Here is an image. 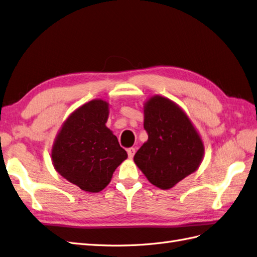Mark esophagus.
<instances>
[{
    "label": "esophagus",
    "mask_w": 257,
    "mask_h": 257,
    "mask_svg": "<svg viewBox=\"0 0 257 257\" xmlns=\"http://www.w3.org/2000/svg\"><path fill=\"white\" fill-rule=\"evenodd\" d=\"M127 153H128V157L129 158H133L135 156V154H136V149L130 148V149L127 150Z\"/></svg>",
    "instance_id": "34e87169"
}]
</instances>
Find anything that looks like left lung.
Returning a JSON list of instances; mask_svg holds the SVG:
<instances>
[{
	"label": "left lung",
	"mask_w": 257,
	"mask_h": 257,
	"mask_svg": "<svg viewBox=\"0 0 257 257\" xmlns=\"http://www.w3.org/2000/svg\"><path fill=\"white\" fill-rule=\"evenodd\" d=\"M144 129L149 140L134 160L153 185L169 189L200 166L204 153L201 138L171 100L154 96L146 102Z\"/></svg>",
	"instance_id": "left-lung-1"
}]
</instances>
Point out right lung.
Listing matches in <instances>:
<instances>
[{
  "instance_id": "right-lung-1",
  "label": "right lung",
  "mask_w": 257,
  "mask_h": 257,
  "mask_svg": "<svg viewBox=\"0 0 257 257\" xmlns=\"http://www.w3.org/2000/svg\"><path fill=\"white\" fill-rule=\"evenodd\" d=\"M108 103L92 100L64 121L51 151L58 173L89 193H98L111 182L115 169L128 157L105 122Z\"/></svg>"
}]
</instances>
